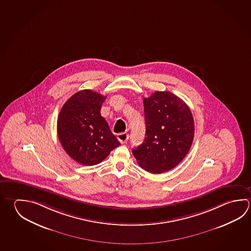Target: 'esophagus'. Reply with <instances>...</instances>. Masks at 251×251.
I'll list each match as a JSON object with an SVG mask.
<instances>
[{"instance_id": "34e87169", "label": "esophagus", "mask_w": 251, "mask_h": 251, "mask_svg": "<svg viewBox=\"0 0 251 251\" xmlns=\"http://www.w3.org/2000/svg\"><path fill=\"white\" fill-rule=\"evenodd\" d=\"M117 137H118L119 142H121V143H126V142H127L128 139H129V135H128V133H126V132L119 133Z\"/></svg>"}]
</instances>
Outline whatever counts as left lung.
<instances>
[{"label": "left lung", "mask_w": 251, "mask_h": 251, "mask_svg": "<svg viewBox=\"0 0 251 251\" xmlns=\"http://www.w3.org/2000/svg\"><path fill=\"white\" fill-rule=\"evenodd\" d=\"M143 104L146 134L132 154L146 172L163 174L178 165L190 150L195 135L193 115L171 92H155L144 98Z\"/></svg>", "instance_id": "1"}]
</instances>
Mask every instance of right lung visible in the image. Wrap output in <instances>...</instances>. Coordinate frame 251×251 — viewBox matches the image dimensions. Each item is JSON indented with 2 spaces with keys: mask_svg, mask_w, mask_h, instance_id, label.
Segmentation results:
<instances>
[{
  "mask_svg": "<svg viewBox=\"0 0 251 251\" xmlns=\"http://www.w3.org/2000/svg\"><path fill=\"white\" fill-rule=\"evenodd\" d=\"M106 96L92 90L74 94L60 110L57 134L65 152L78 164H99L120 145L100 115Z\"/></svg>",
  "mask_w": 251,
  "mask_h": 251,
  "instance_id": "1",
  "label": "right lung"
}]
</instances>
